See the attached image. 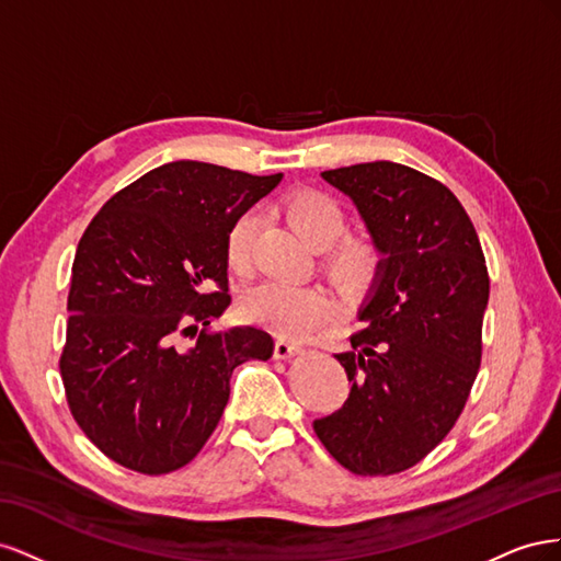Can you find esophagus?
<instances>
[{"instance_id":"esophagus-1","label":"esophagus","mask_w":561,"mask_h":561,"mask_svg":"<svg viewBox=\"0 0 561 561\" xmlns=\"http://www.w3.org/2000/svg\"><path fill=\"white\" fill-rule=\"evenodd\" d=\"M297 353H301V346H297V344H293V342H287V339H278V342H276L274 355H276L278 360L293 358V355H297Z\"/></svg>"}]
</instances>
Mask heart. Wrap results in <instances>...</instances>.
<instances>
[{"label":"heart","instance_id":"1","mask_svg":"<svg viewBox=\"0 0 561 561\" xmlns=\"http://www.w3.org/2000/svg\"><path fill=\"white\" fill-rule=\"evenodd\" d=\"M283 210L304 241L313 248H328L322 266L344 293L363 295L377 283L386 250L369 231L342 233L346 215L336 198L318 190H299L283 201ZM257 231L260 215L254 210H245L231 225L227 260L236 274H245L250 268ZM243 313L280 336L301 339L328 318L330 299L318 287L266 280L254 285L243 297Z\"/></svg>","mask_w":561,"mask_h":561}]
</instances>
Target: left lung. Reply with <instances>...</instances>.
Wrapping results in <instances>:
<instances>
[{"label": "left lung", "mask_w": 561, "mask_h": 561, "mask_svg": "<svg viewBox=\"0 0 561 561\" xmlns=\"http://www.w3.org/2000/svg\"><path fill=\"white\" fill-rule=\"evenodd\" d=\"M322 180L355 203L386 262L351 351L334 355L351 381L348 400L313 431L346 470L396 474L443 443L478 377L484 252L458 198L410 165L355 163Z\"/></svg>", "instance_id": "obj_1"}]
</instances>
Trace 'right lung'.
I'll list each match as a JSON object with an SVG mask.
<instances>
[{
  "instance_id": "obj_1",
  "label": "right lung",
  "mask_w": 561,
  "mask_h": 561,
  "mask_svg": "<svg viewBox=\"0 0 561 561\" xmlns=\"http://www.w3.org/2000/svg\"><path fill=\"white\" fill-rule=\"evenodd\" d=\"M280 178L163 163L83 231L60 375L79 428L112 461L142 474L190 463L222 419L231 371L274 353L264 330L208 325L231 304L229 229Z\"/></svg>"
}]
</instances>
